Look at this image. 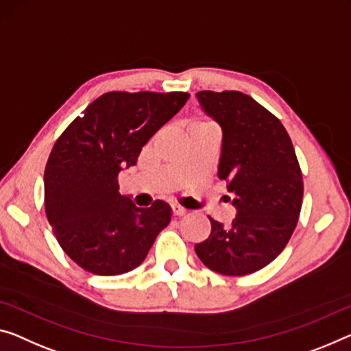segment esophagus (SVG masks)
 Here are the masks:
<instances>
[{"label": "esophagus", "mask_w": 351, "mask_h": 351, "mask_svg": "<svg viewBox=\"0 0 351 351\" xmlns=\"http://www.w3.org/2000/svg\"><path fill=\"white\" fill-rule=\"evenodd\" d=\"M171 212H172V217H183V215L186 213V210L179 207V206H172Z\"/></svg>", "instance_id": "esophagus-1"}]
</instances>
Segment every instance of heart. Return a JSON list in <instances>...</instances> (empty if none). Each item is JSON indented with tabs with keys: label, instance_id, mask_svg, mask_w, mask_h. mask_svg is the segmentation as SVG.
<instances>
[{
	"label": "heart",
	"instance_id": "b5f03b06",
	"mask_svg": "<svg viewBox=\"0 0 351 351\" xmlns=\"http://www.w3.org/2000/svg\"><path fill=\"white\" fill-rule=\"evenodd\" d=\"M194 125H207V122H196Z\"/></svg>",
	"mask_w": 351,
	"mask_h": 351
}]
</instances>
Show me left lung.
Segmentation results:
<instances>
[{
  "label": "left lung",
  "instance_id": "1",
  "mask_svg": "<svg viewBox=\"0 0 351 351\" xmlns=\"http://www.w3.org/2000/svg\"><path fill=\"white\" fill-rule=\"evenodd\" d=\"M201 108L223 130L218 177L234 196L230 226L210 218L208 239L194 246L213 271L245 276L287 246L303 204V176L289 133L276 116L239 90H201Z\"/></svg>",
  "mask_w": 351,
  "mask_h": 351
}]
</instances>
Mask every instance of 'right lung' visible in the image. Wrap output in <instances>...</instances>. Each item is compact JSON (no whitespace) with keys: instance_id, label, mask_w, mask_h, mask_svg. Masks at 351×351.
I'll list each match as a JSON object with an SVG mask.
<instances>
[{"instance_id":"obj_1","label":"right lung","mask_w":351,"mask_h":351,"mask_svg":"<svg viewBox=\"0 0 351 351\" xmlns=\"http://www.w3.org/2000/svg\"><path fill=\"white\" fill-rule=\"evenodd\" d=\"M188 99V93H106L53 145L44 174L47 218L64 252L86 271H132L169 224L168 204L136 207L119 193L117 177Z\"/></svg>"}]
</instances>
